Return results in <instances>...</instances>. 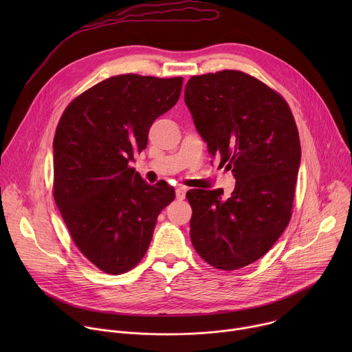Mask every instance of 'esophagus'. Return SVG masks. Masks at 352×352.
Wrapping results in <instances>:
<instances>
[{"mask_svg": "<svg viewBox=\"0 0 352 352\" xmlns=\"http://www.w3.org/2000/svg\"><path fill=\"white\" fill-rule=\"evenodd\" d=\"M185 193H186V188H184V186H178L175 190V196L178 200H182L185 197Z\"/></svg>", "mask_w": 352, "mask_h": 352, "instance_id": "obj_1", "label": "esophagus"}]
</instances>
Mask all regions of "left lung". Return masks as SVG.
<instances>
[{
  "mask_svg": "<svg viewBox=\"0 0 352 352\" xmlns=\"http://www.w3.org/2000/svg\"><path fill=\"white\" fill-rule=\"evenodd\" d=\"M185 104L212 157L235 188L190 189V241L220 270L261 259L289 223L300 163L299 135L285 100L256 78L226 69L192 76Z\"/></svg>",
  "mask_w": 352,
  "mask_h": 352,
  "instance_id": "8db88e82",
  "label": "left lung"
}]
</instances>
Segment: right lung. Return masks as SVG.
Returning a JSON list of instances; mask_svg holds the SVG:
<instances>
[{
    "label": "right lung",
    "mask_w": 352,
    "mask_h": 352,
    "mask_svg": "<svg viewBox=\"0 0 352 352\" xmlns=\"http://www.w3.org/2000/svg\"><path fill=\"white\" fill-rule=\"evenodd\" d=\"M182 80L109 78L72 100L58 122L54 200L82 255L104 273L117 276L142 261L160 212L175 197L166 181L148 185L129 162L178 102Z\"/></svg>",
    "instance_id": "1"
}]
</instances>
